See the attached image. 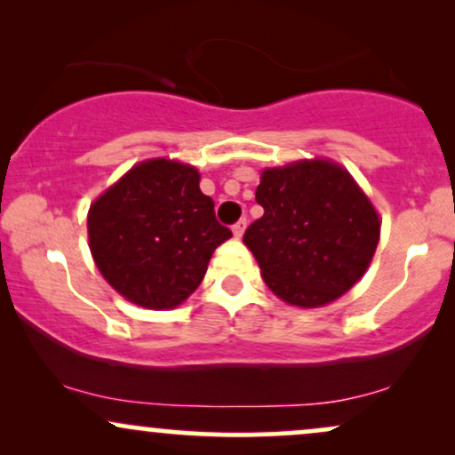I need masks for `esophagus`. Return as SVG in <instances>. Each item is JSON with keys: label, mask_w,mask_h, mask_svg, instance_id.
I'll use <instances>...</instances> for the list:
<instances>
[{"label": "esophagus", "mask_w": 455, "mask_h": 455, "mask_svg": "<svg viewBox=\"0 0 455 455\" xmlns=\"http://www.w3.org/2000/svg\"><path fill=\"white\" fill-rule=\"evenodd\" d=\"M245 224H248V220H245V218H242V220H237V222L233 224V233H235V237H242L243 231H245Z\"/></svg>", "instance_id": "34e87169"}]
</instances>
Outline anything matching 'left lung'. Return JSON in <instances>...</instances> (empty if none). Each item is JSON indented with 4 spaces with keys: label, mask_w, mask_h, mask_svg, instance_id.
<instances>
[{
    "label": "left lung",
    "mask_w": 455,
    "mask_h": 455,
    "mask_svg": "<svg viewBox=\"0 0 455 455\" xmlns=\"http://www.w3.org/2000/svg\"><path fill=\"white\" fill-rule=\"evenodd\" d=\"M257 203L265 213L245 228L243 243L286 304L325 306L365 274L380 220L342 166L304 160L263 171Z\"/></svg>",
    "instance_id": "left-lung-1"
}]
</instances>
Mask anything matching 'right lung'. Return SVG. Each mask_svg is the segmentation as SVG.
<instances>
[{"instance_id":"right-lung-1","label":"right lung","mask_w":455,"mask_h":455,"mask_svg":"<svg viewBox=\"0 0 455 455\" xmlns=\"http://www.w3.org/2000/svg\"><path fill=\"white\" fill-rule=\"evenodd\" d=\"M195 166L148 160L92 205L90 248L117 293L143 307H175L195 293L213 250L231 237Z\"/></svg>"}]
</instances>
